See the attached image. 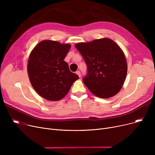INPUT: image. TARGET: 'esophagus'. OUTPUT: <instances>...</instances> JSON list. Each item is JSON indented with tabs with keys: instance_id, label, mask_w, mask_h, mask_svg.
<instances>
[{
	"instance_id": "obj_1",
	"label": "esophagus",
	"mask_w": 155,
	"mask_h": 155,
	"mask_svg": "<svg viewBox=\"0 0 155 155\" xmlns=\"http://www.w3.org/2000/svg\"><path fill=\"white\" fill-rule=\"evenodd\" d=\"M76 73H77V74L78 75V77H80V76H81V73H80V71H76Z\"/></svg>"
}]
</instances>
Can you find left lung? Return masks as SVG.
Masks as SVG:
<instances>
[{
    "instance_id": "left-lung-1",
    "label": "left lung",
    "mask_w": 155,
    "mask_h": 155,
    "mask_svg": "<svg viewBox=\"0 0 155 155\" xmlns=\"http://www.w3.org/2000/svg\"><path fill=\"white\" fill-rule=\"evenodd\" d=\"M75 48L87 67L83 82L100 98L107 99L121 89L127 75V63L120 47L112 39L103 38L80 43Z\"/></svg>"
}]
</instances>
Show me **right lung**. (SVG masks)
<instances>
[{"mask_svg": "<svg viewBox=\"0 0 155 155\" xmlns=\"http://www.w3.org/2000/svg\"><path fill=\"white\" fill-rule=\"evenodd\" d=\"M71 46L54 41L40 42L31 51L28 64L31 84L46 100L59 101L66 95L79 78L64 61Z\"/></svg>", "mask_w": 155, "mask_h": 155, "instance_id": "right-lung-1", "label": "right lung"}]
</instances>
